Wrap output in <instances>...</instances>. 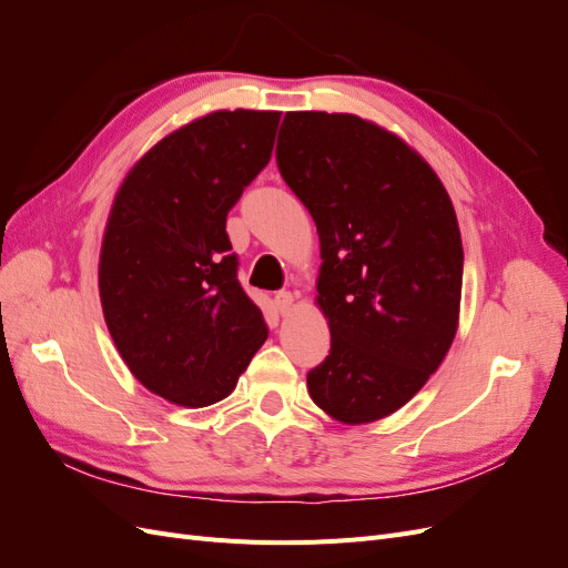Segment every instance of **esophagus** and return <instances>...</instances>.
Returning a JSON list of instances; mask_svg holds the SVG:
<instances>
[{
	"label": "esophagus",
	"instance_id": "obj_1",
	"mask_svg": "<svg viewBox=\"0 0 568 568\" xmlns=\"http://www.w3.org/2000/svg\"><path fill=\"white\" fill-rule=\"evenodd\" d=\"M294 303H296V298H294V294H291V291H280L277 296H274V305H277V311H280V315H288L291 311H294Z\"/></svg>",
	"mask_w": 568,
	"mask_h": 568
}]
</instances>
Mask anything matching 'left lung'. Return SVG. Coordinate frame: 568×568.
<instances>
[{
  "label": "left lung",
  "mask_w": 568,
  "mask_h": 568,
  "mask_svg": "<svg viewBox=\"0 0 568 568\" xmlns=\"http://www.w3.org/2000/svg\"><path fill=\"white\" fill-rule=\"evenodd\" d=\"M277 165L320 236L315 303L332 351L307 393L341 424L379 422L415 398L455 341V205L415 149L353 113H286Z\"/></svg>",
  "instance_id": "left-lung-1"
}]
</instances>
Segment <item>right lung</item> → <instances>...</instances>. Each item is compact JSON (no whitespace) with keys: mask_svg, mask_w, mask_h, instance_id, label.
Returning a JSON list of instances; mask_svg holds the SVG:
<instances>
[{"mask_svg":"<svg viewBox=\"0 0 568 568\" xmlns=\"http://www.w3.org/2000/svg\"><path fill=\"white\" fill-rule=\"evenodd\" d=\"M280 111H213L153 144L113 196L99 298L132 376L182 407L236 388L267 338L236 280L227 213L272 156Z\"/></svg>","mask_w":568,"mask_h":568,"instance_id":"add662e5","label":"right lung"}]
</instances>
